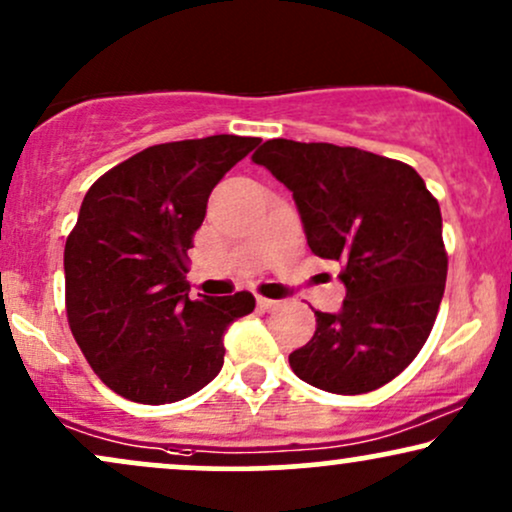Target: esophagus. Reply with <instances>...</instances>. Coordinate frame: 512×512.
Listing matches in <instances>:
<instances>
[{"label":"esophagus","mask_w":512,"mask_h":512,"mask_svg":"<svg viewBox=\"0 0 512 512\" xmlns=\"http://www.w3.org/2000/svg\"><path fill=\"white\" fill-rule=\"evenodd\" d=\"M257 307L264 312H269V310H274V307H279V303H276V300H269V298H257Z\"/></svg>","instance_id":"obj_1"}]
</instances>
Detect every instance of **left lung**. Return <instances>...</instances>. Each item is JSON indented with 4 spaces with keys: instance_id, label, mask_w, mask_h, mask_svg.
<instances>
[{
    "instance_id": "1",
    "label": "left lung",
    "mask_w": 512,
    "mask_h": 512,
    "mask_svg": "<svg viewBox=\"0 0 512 512\" xmlns=\"http://www.w3.org/2000/svg\"><path fill=\"white\" fill-rule=\"evenodd\" d=\"M252 162L291 190L307 245L341 264L346 286L341 310L315 312L291 369L341 396L389 384L432 334L446 288L439 202L412 166L357 147L276 138Z\"/></svg>"
}]
</instances>
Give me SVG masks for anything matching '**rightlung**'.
<instances>
[{
	"label": "right lung",
	"instance_id": "obj_1",
	"mask_svg": "<svg viewBox=\"0 0 512 512\" xmlns=\"http://www.w3.org/2000/svg\"><path fill=\"white\" fill-rule=\"evenodd\" d=\"M260 138L209 135L147 147L92 183L64 250L66 315L109 389L145 405L193 396L224 365L248 291L190 300L186 257L212 188Z\"/></svg>",
	"mask_w": 512,
	"mask_h": 512
}]
</instances>
